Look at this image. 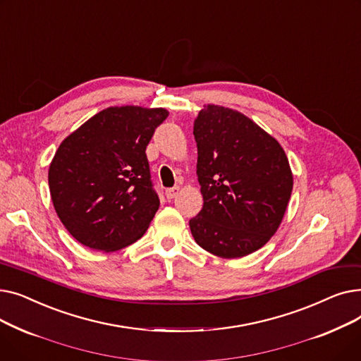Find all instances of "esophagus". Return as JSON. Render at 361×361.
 <instances>
[{
	"instance_id": "esophagus-1",
	"label": "esophagus",
	"mask_w": 361,
	"mask_h": 361,
	"mask_svg": "<svg viewBox=\"0 0 361 361\" xmlns=\"http://www.w3.org/2000/svg\"><path fill=\"white\" fill-rule=\"evenodd\" d=\"M178 193H180V187L176 185V187H173V188H168V190L165 192V196H166L168 200H173L174 197H177Z\"/></svg>"
}]
</instances>
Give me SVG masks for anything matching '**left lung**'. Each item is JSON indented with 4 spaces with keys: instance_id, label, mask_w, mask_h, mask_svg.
Listing matches in <instances>:
<instances>
[{
    "instance_id": "8db88e82",
    "label": "left lung",
    "mask_w": 361,
    "mask_h": 361,
    "mask_svg": "<svg viewBox=\"0 0 361 361\" xmlns=\"http://www.w3.org/2000/svg\"><path fill=\"white\" fill-rule=\"evenodd\" d=\"M193 135L203 207L188 222L192 235L222 259L259 250L279 228L291 197L286 152L244 114L214 104L199 112Z\"/></svg>"
}]
</instances>
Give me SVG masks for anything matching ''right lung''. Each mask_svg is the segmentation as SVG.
Instances as JSON below:
<instances>
[{"label": "right lung", "instance_id": "obj_1", "mask_svg": "<svg viewBox=\"0 0 361 361\" xmlns=\"http://www.w3.org/2000/svg\"><path fill=\"white\" fill-rule=\"evenodd\" d=\"M166 117L165 108L109 106L56 149L48 171L52 204L80 244L109 253L146 233L159 207L146 146Z\"/></svg>", "mask_w": 361, "mask_h": 361}]
</instances>
